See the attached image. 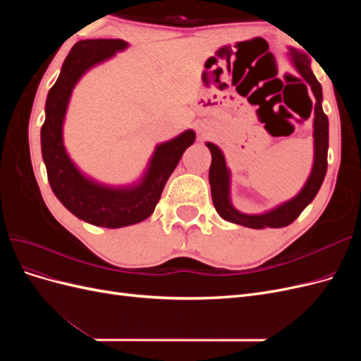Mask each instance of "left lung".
<instances>
[{
	"label": "left lung",
	"instance_id": "obj_1",
	"mask_svg": "<svg viewBox=\"0 0 361 361\" xmlns=\"http://www.w3.org/2000/svg\"><path fill=\"white\" fill-rule=\"evenodd\" d=\"M290 61L300 72V75L310 85V89L314 94V118H313V138H314V158L312 173L304 183L302 190L295 195L293 199L276 206L274 209L267 211L264 214L250 215L236 211L231 202V170L226 166V159L220 147L207 141L206 146L211 150L212 162L209 167V183H211V194L212 202L216 212L226 221L235 224H241L251 228H280L289 226L297 220L298 215L305 209L318 194L321 185L324 182L326 173V154H329V117L325 116L322 110V87L319 81L316 80L310 69V59L302 52L290 49Z\"/></svg>",
	"mask_w": 361,
	"mask_h": 361
}]
</instances>
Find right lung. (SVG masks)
Instances as JSON below:
<instances>
[{
	"label": "right lung",
	"mask_w": 361,
	"mask_h": 361,
	"mask_svg": "<svg viewBox=\"0 0 361 361\" xmlns=\"http://www.w3.org/2000/svg\"><path fill=\"white\" fill-rule=\"evenodd\" d=\"M128 48L122 39H87L76 42L51 87L42 125V157L56 197L80 220L93 226L118 228L146 220L155 211L170 174L183 152L195 140L192 129L157 146L143 178L128 187H108L82 174L63 145V122L75 84L81 76L116 52Z\"/></svg>",
	"instance_id": "add662e5"
}]
</instances>
